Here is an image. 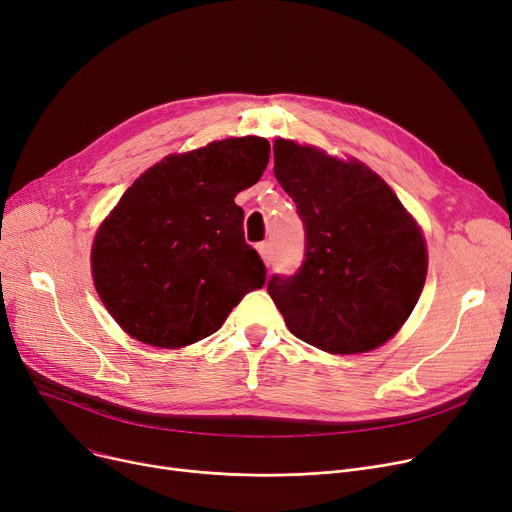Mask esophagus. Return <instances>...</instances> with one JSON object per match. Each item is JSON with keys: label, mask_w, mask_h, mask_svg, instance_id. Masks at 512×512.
Returning a JSON list of instances; mask_svg holds the SVG:
<instances>
[{"label": "esophagus", "mask_w": 512, "mask_h": 512, "mask_svg": "<svg viewBox=\"0 0 512 512\" xmlns=\"http://www.w3.org/2000/svg\"><path fill=\"white\" fill-rule=\"evenodd\" d=\"M259 249V253H261V257H263V261L267 263V265H270L272 263V245H270V242H261V245L257 247Z\"/></svg>", "instance_id": "1"}]
</instances>
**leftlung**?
I'll use <instances>...</instances> for the list:
<instances>
[{
  "label": "left lung",
  "mask_w": 512,
  "mask_h": 512,
  "mask_svg": "<svg viewBox=\"0 0 512 512\" xmlns=\"http://www.w3.org/2000/svg\"><path fill=\"white\" fill-rule=\"evenodd\" d=\"M274 174L305 226V257L267 292L288 330L334 355L365 353L405 324L427 274L419 226L359 161L274 143Z\"/></svg>",
  "instance_id": "1"
}]
</instances>
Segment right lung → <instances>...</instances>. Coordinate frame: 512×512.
Segmentation results:
<instances>
[{
	"mask_svg": "<svg viewBox=\"0 0 512 512\" xmlns=\"http://www.w3.org/2000/svg\"><path fill=\"white\" fill-rule=\"evenodd\" d=\"M270 161V143L240 137L170 155L141 174L93 242V280L105 309L145 344L180 348L218 332L265 284L234 197Z\"/></svg>",
	"mask_w": 512,
	"mask_h": 512,
	"instance_id": "1",
	"label": "right lung"
}]
</instances>
